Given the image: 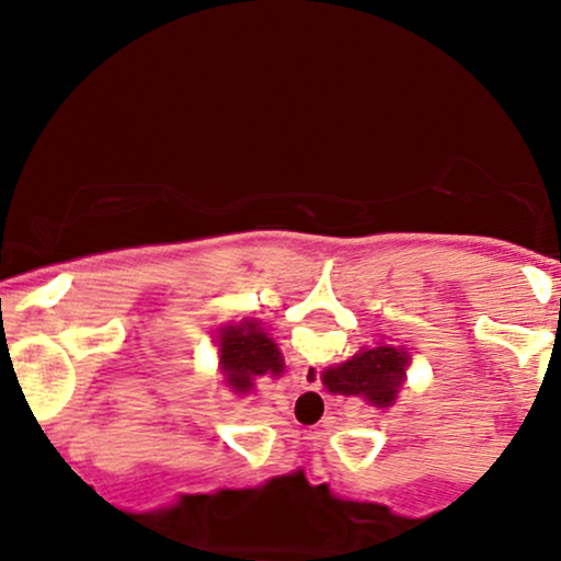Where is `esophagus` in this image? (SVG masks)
<instances>
[{
    "label": "esophagus",
    "instance_id": "obj_1",
    "mask_svg": "<svg viewBox=\"0 0 561 561\" xmlns=\"http://www.w3.org/2000/svg\"><path fill=\"white\" fill-rule=\"evenodd\" d=\"M319 366L317 364H306L302 366V369L298 371V382H300V388H306V390H317L319 388Z\"/></svg>",
    "mask_w": 561,
    "mask_h": 561
}]
</instances>
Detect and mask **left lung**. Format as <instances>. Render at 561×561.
I'll return each instance as SVG.
<instances>
[{
	"mask_svg": "<svg viewBox=\"0 0 561 561\" xmlns=\"http://www.w3.org/2000/svg\"><path fill=\"white\" fill-rule=\"evenodd\" d=\"M214 345L218 351V369L227 379V388L240 396L253 392L259 377H282L287 371L285 356L261 319L248 317L221 324L214 332Z\"/></svg>",
	"mask_w": 561,
	"mask_h": 561,
	"instance_id": "obj_1",
	"label": "left lung"
}]
</instances>
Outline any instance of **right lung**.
Returning <instances> with one entry per match:
<instances>
[{
    "label": "right lung",
    "mask_w": 561,
    "mask_h": 561,
    "mask_svg": "<svg viewBox=\"0 0 561 561\" xmlns=\"http://www.w3.org/2000/svg\"><path fill=\"white\" fill-rule=\"evenodd\" d=\"M379 337L347 362L321 371V382L332 396H358L377 409H390L398 401L411 366V347L398 345L388 334Z\"/></svg>",
    "instance_id": "1"
}]
</instances>
